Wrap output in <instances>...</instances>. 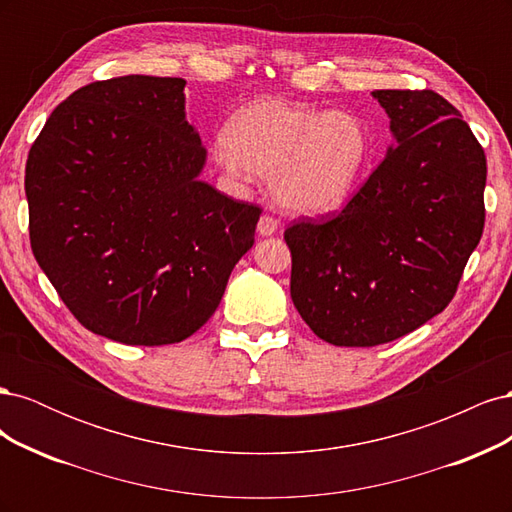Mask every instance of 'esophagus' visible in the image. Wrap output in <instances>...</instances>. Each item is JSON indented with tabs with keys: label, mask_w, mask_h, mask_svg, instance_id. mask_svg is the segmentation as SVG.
Segmentation results:
<instances>
[{
	"label": "esophagus",
	"mask_w": 512,
	"mask_h": 512,
	"mask_svg": "<svg viewBox=\"0 0 512 512\" xmlns=\"http://www.w3.org/2000/svg\"><path fill=\"white\" fill-rule=\"evenodd\" d=\"M275 230H277V220L271 218V215H262V218L258 220V235L271 237V235H275Z\"/></svg>",
	"instance_id": "1"
}]
</instances>
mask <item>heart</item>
I'll return each instance as SVG.
<instances>
[{
	"label": "heart",
	"mask_w": 512,
	"mask_h": 512,
	"mask_svg": "<svg viewBox=\"0 0 512 512\" xmlns=\"http://www.w3.org/2000/svg\"><path fill=\"white\" fill-rule=\"evenodd\" d=\"M215 160L228 175L273 179L277 203L288 211L322 215L354 194L369 160V134L350 111L258 98L228 119Z\"/></svg>",
	"instance_id": "obj_1"
}]
</instances>
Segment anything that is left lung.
Wrapping results in <instances>:
<instances>
[{
  "label": "left lung",
  "instance_id": "1",
  "mask_svg": "<svg viewBox=\"0 0 512 512\" xmlns=\"http://www.w3.org/2000/svg\"><path fill=\"white\" fill-rule=\"evenodd\" d=\"M393 145L335 218L292 224L290 297L333 346L367 348L421 327L451 303L485 226L487 160L436 91H371Z\"/></svg>",
  "mask_w": 512,
  "mask_h": 512
}]
</instances>
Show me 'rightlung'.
Returning a JSON list of instances; mask_svg holds the SVG:
<instances>
[{
	"label": "right lung",
	"instance_id": "right-lung-1",
	"mask_svg": "<svg viewBox=\"0 0 512 512\" xmlns=\"http://www.w3.org/2000/svg\"><path fill=\"white\" fill-rule=\"evenodd\" d=\"M183 89L143 74L89 83L29 149L32 252L74 318L119 344L196 333L254 245L260 207L200 179L207 151Z\"/></svg>",
	"mask_w": 512,
	"mask_h": 512
}]
</instances>
